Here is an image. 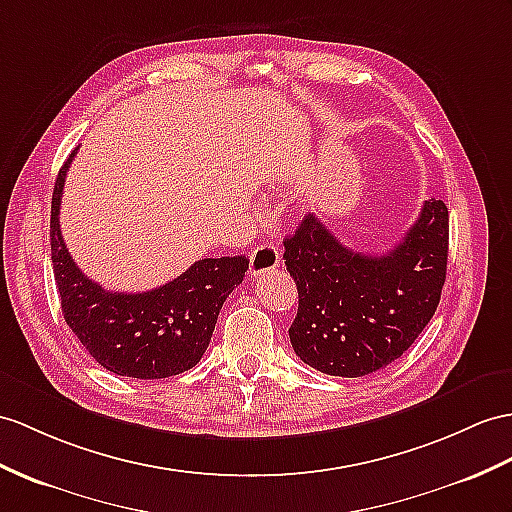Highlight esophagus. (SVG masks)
<instances>
[{"label":"esophagus","instance_id":"1","mask_svg":"<svg viewBox=\"0 0 512 512\" xmlns=\"http://www.w3.org/2000/svg\"><path fill=\"white\" fill-rule=\"evenodd\" d=\"M280 265V252L278 247L273 245H258L252 256H249V273H252L254 278L258 276H265V273L273 271Z\"/></svg>","mask_w":512,"mask_h":512}]
</instances>
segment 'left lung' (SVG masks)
Returning <instances> with one entry per match:
<instances>
[{
    "mask_svg": "<svg viewBox=\"0 0 512 512\" xmlns=\"http://www.w3.org/2000/svg\"><path fill=\"white\" fill-rule=\"evenodd\" d=\"M450 215L428 199L391 252L367 256L339 243L315 215L284 239L299 306L295 354L328 376L360 378L400 358L428 326L447 271Z\"/></svg>",
    "mask_w": 512,
    "mask_h": 512,
    "instance_id": "left-lung-1",
    "label": "left lung"
}]
</instances>
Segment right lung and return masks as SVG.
Wrapping results in <instances>:
<instances>
[{"mask_svg": "<svg viewBox=\"0 0 512 512\" xmlns=\"http://www.w3.org/2000/svg\"><path fill=\"white\" fill-rule=\"evenodd\" d=\"M76 154V152H73ZM73 154L52 199V263L62 315L84 350L117 376L158 380L189 371L204 356L226 297L245 278V256L202 258L182 276L145 293H112L73 263L60 234V197Z\"/></svg>", "mask_w": 512, "mask_h": 512, "instance_id": "right-lung-1", "label": "right lung"}]
</instances>
